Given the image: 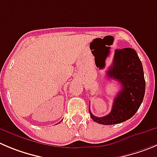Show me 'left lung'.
<instances>
[{
	"mask_svg": "<svg viewBox=\"0 0 157 157\" xmlns=\"http://www.w3.org/2000/svg\"><path fill=\"white\" fill-rule=\"evenodd\" d=\"M108 79L121 84V90L114 99L112 111L104 117L89 113L92 119L101 125H115L131 118L143 102L146 81L142 63L137 52L132 48L116 49L113 62L107 71Z\"/></svg>",
	"mask_w": 157,
	"mask_h": 157,
	"instance_id": "left-lung-1",
	"label": "left lung"
}]
</instances>
